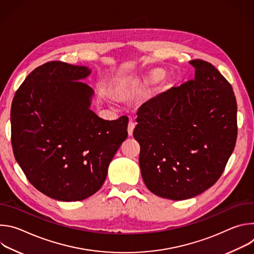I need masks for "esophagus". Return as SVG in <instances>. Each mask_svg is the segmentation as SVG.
<instances>
[{"instance_id":"1","label":"esophagus","mask_w":254,"mask_h":254,"mask_svg":"<svg viewBox=\"0 0 254 254\" xmlns=\"http://www.w3.org/2000/svg\"><path fill=\"white\" fill-rule=\"evenodd\" d=\"M134 127H135V124L130 121V122L128 123V126H127V132H128V135H132V132H133Z\"/></svg>"}]
</instances>
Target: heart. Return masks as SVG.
Listing matches in <instances>:
<instances>
[{
  "instance_id": "b5f03b06",
  "label": "heart",
  "mask_w": 254,
  "mask_h": 254,
  "mask_svg": "<svg viewBox=\"0 0 254 254\" xmlns=\"http://www.w3.org/2000/svg\"><path fill=\"white\" fill-rule=\"evenodd\" d=\"M165 75V71L162 70V69H155L153 70L150 75H149V80L152 81V82H156V81H159L161 80Z\"/></svg>"
}]
</instances>
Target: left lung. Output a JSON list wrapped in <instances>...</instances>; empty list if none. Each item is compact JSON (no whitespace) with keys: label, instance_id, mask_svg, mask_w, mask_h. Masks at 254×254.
Returning a JSON list of instances; mask_svg holds the SVG:
<instances>
[{"label":"left lung","instance_id":"obj_1","mask_svg":"<svg viewBox=\"0 0 254 254\" xmlns=\"http://www.w3.org/2000/svg\"><path fill=\"white\" fill-rule=\"evenodd\" d=\"M189 63L195 78L141 104L133 129L144 184L176 201L193 198L218 181L237 138L231 84L211 63Z\"/></svg>","mask_w":254,"mask_h":254}]
</instances>
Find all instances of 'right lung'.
<instances>
[{
    "label": "right lung",
    "mask_w": 254,
    "mask_h": 254,
    "mask_svg": "<svg viewBox=\"0 0 254 254\" xmlns=\"http://www.w3.org/2000/svg\"><path fill=\"white\" fill-rule=\"evenodd\" d=\"M85 66L50 61L35 68L15 93L11 140L29 182L58 201L96 193L127 137V117L105 121L89 108L93 90L78 81Z\"/></svg>",
    "instance_id": "obj_1"
}]
</instances>
